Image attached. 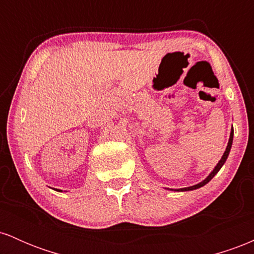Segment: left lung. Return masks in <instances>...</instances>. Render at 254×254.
<instances>
[{
	"label": "left lung",
	"mask_w": 254,
	"mask_h": 254,
	"mask_svg": "<svg viewBox=\"0 0 254 254\" xmlns=\"http://www.w3.org/2000/svg\"><path fill=\"white\" fill-rule=\"evenodd\" d=\"M233 136H234V130H233V127H232V130H230V135H229V139H228V144H227L226 150H224L223 155H222V157H221L220 161H218V162H217V165L215 166V167H214V170H212V171L210 172V174H209V176L206 177L205 179L202 180V182H200V183L196 184V185L189 186V188H183V189H170V190H171V191H177V192H185V191L197 190V189H199V188H202V186L206 185V184H208L209 182H210V180L212 179V178H214L215 176H216L217 172L220 171L221 168H222V166L224 165V162H226L227 157H228V155H229L230 148H232V144H233ZM167 190H168V189H167Z\"/></svg>",
	"instance_id": "8db88e82"
}]
</instances>
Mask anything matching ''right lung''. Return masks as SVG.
<instances>
[{
  "instance_id": "obj_1",
  "label": "right lung",
  "mask_w": 254,
  "mask_h": 254,
  "mask_svg": "<svg viewBox=\"0 0 254 254\" xmlns=\"http://www.w3.org/2000/svg\"><path fill=\"white\" fill-rule=\"evenodd\" d=\"M56 191H58V192H62V190H58V189H56Z\"/></svg>"
}]
</instances>
